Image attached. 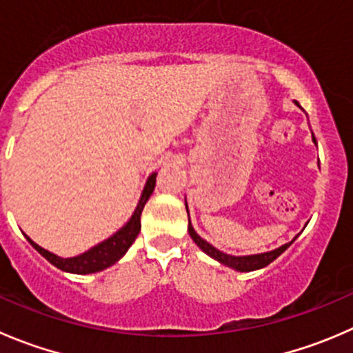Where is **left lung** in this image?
Here are the masks:
<instances>
[{"label": "left lung", "instance_id": "obj_1", "mask_svg": "<svg viewBox=\"0 0 353 353\" xmlns=\"http://www.w3.org/2000/svg\"><path fill=\"white\" fill-rule=\"evenodd\" d=\"M312 139H314V134H312ZM314 141H316V139H314ZM186 210H188V205H186ZM188 217H190V214H188ZM188 231H190V236L193 238V241L196 243V245L200 246L207 255H210L212 259H215L217 262L224 263V265H228V268L234 269V271H239V272H250V271H256V269L265 268V265H269L271 262H274V260L278 259V256L281 255V253L293 243V241L286 243V245L279 246V248L272 250V252L256 253V255L234 256V255H228V253L224 252H219L215 246H212L210 243H207L203 238H200V236L196 234V231L193 229V225H191V221L190 224H188Z\"/></svg>", "mask_w": 353, "mask_h": 353}]
</instances>
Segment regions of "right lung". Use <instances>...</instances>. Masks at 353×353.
<instances>
[{"instance_id":"add662e5","label":"right lung","mask_w":353,"mask_h":353,"mask_svg":"<svg viewBox=\"0 0 353 353\" xmlns=\"http://www.w3.org/2000/svg\"><path fill=\"white\" fill-rule=\"evenodd\" d=\"M155 179L157 172H153L148 177L145 184V190H143L141 198L138 201V207H136L134 214L131 215V219L128 221V224L124 228L119 229L115 234H112L110 238L105 239V241L98 243L97 246L90 248L88 252L81 253L77 256H70V259H61V256L54 255V253L48 252V250L41 248L37 243H34L32 239H29L30 245L44 256L50 263H53L54 268H58L60 271L72 272V274H93V272H100L103 269L114 265L117 260H121L124 256V253L128 252L129 246L134 243L136 236L141 231V212L145 208V203L148 201V198L152 196L153 190H155Z\"/></svg>"}]
</instances>
